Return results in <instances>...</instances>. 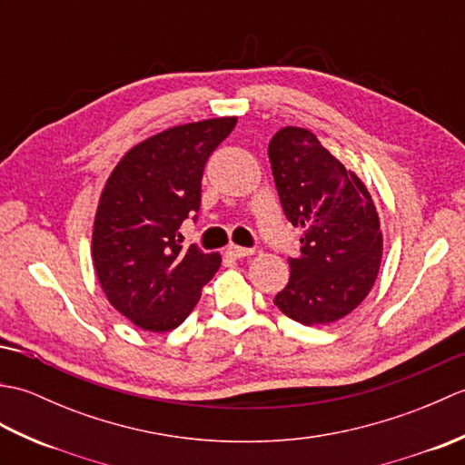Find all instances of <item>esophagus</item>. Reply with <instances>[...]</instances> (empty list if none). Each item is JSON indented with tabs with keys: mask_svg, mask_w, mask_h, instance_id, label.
<instances>
[{
	"mask_svg": "<svg viewBox=\"0 0 465 465\" xmlns=\"http://www.w3.org/2000/svg\"><path fill=\"white\" fill-rule=\"evenodd\" d=\"M227 253H230L235 260H242V258H250V255H253V250L242 248V245H230V248H227Z\"/></svg>",
	"mask_w": 465,
	"mask_h": 465,
	"instance_id": "1",
	"label": "esophagus"
}]
</instances>
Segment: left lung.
<instances>
[{"label": "left lung", "mask_w": 465, "mask_h": 465, "mask_svg": "<svg viewBox=\"0 0 465 465\" xmlns=\"http://www.w3.org/2000/svg\"><path fill=\"white\" fill-rule=\"evenodd\" d=\"M283 213L302 227L290 282L275 295L282 313L325 325L351 313L378 278L383 238L368 187L310 130L288 125L268 147Z\"/></svg>", "instance_id": "obj_1"}]
</instances>
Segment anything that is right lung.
<instances>
[{"label":"right lung","instance_id":"add662e5","mask_svg":"<svg viewBox=\"0 0 465 465\" xmlns=\"http://www.w3.org/2000/svg\"><path fill=\"white\" fill-rule=\"evenodd\" d=\"M238 124L212 117L170 127L125 152L97 203L92 258L107 302L145 331H172L192 313L220 253L180 245L200 210L207 157Z\"/></svg>","mask_w":465,"mask_h":465}]
</instances>
